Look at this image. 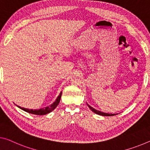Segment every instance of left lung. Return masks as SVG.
<instances>
[{
	"label": "left lung",
	"mask_w": 150,
	"mask_h": 150,
	"mask_svg": "<svg viewBox=\"0 0 150 150\" xmlns=\"http://www.w3.org/2000/svg\"><path fill=\"white\" fill-rule=\"evenodd\" d=\"M87 104V105H88V107L90 108V109H91L92 111H93L94 113H96V114H97V115H102V116H113V115H115V114H111V113H107V112H101V111H100V110H96V109H94L93 107H91V106H90L88 103H86ZM117 115V114H116Z\"/></svg>",
	"instance_id": "left-lung-1"
}]
</instances>
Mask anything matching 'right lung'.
<instances>
[{
  "mask_svg": "<svg viewBox=\"0 0 150 150\" xmlns=\"http://www.w3.org/2000/svg\"><path fill=\"white\" fill-rule=\"evenodd\" d=\"M62 93V92H61V93H59L58 96H57V98L56 99V100H55L52 105L48 106V107L41 108V109H34L33 110V109H26V108L21 107H19V106H17V107L20 108L21 109H22V110H25V111L29 112V113L33 114V115H44L50 113V112H52V110H54L55 109V108H56L57 106L58 105L59 101H60Z\"/></svg>",
  "mask_w": 150,
  "mask_h": 150,
  "instance_id": "add662e5",
  "label": "right lung"
}]
</instances>
